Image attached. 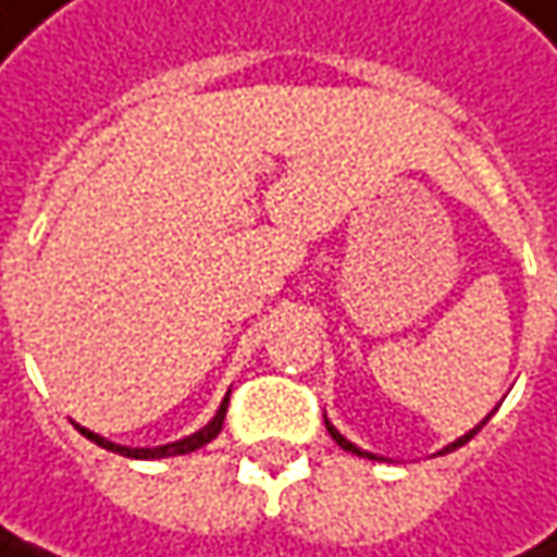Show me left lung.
<instances>
[{
	"label": "left lung",
	"mask_w": 557,
	"mask_h": 557,
	"mask_svg": "<svg viewBox=\"0 0 557 557\" xmlns=\"http://www.w3.org/2000/svg\"><path fill=\"white\" fill-rule=\"evenodd\" d=\"M487 421H491V414H487V418L481 421L479 428H472V430H469V433H466V436H459L456 443H449V446H446V449H440V453H453V449H459V446H466V443H469V440H472V436H475V433H479V430L484 428ZM325 428H329L331 440H334V443H337L341 449H347V453H357V456H363V459H380V456H373V453H367V449H360L357 443H350L347 436H341V433H337V430H334V428H331V424H329V418H325Z\"/></svg>",
	"instance_id": "8db88e82"
}]
</instances>
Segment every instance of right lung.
<instances>
[{"label": "right lung", "instance_id": "1", "mask_svg": "<svg viewBox=\"0 0 557 557\" xmlns=\"http://www.w3.org/2000/svg\"><path fill=\"white\" fill-rule=\"evenodd\" d=\"M226 408H228V395L223 398V405H220V411H216V418L207 424L203 430H197V433H190V436H184V440H177V443H165V446H152V449H129V446H117V443H111V440H104V436H98V433H91V430L78 428L82 436H88L91 443H98V446H104V449H111V453H121V456H127V459H165V456H184V453H194V449H200V446H207L220 430H223V421H226Z\"/></svg>", "mask_w": 557, "mask_h": 557}]
</instances>
